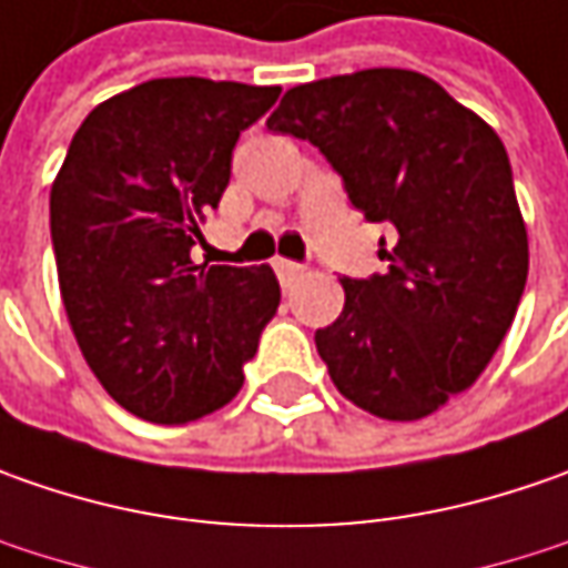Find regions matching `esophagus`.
Wrapping results in <instances>:
<instances>
[{
	"label": "esophagus",
	"mask_w": 568,
	"mask_h": 568,
	"mask_svg": "<svg viewBox=\"0 0 568 568\" xmlns=\"http://www.w3.org/2000/svg\"><path fill=\"white\" fill-rule=\"evenodd\" d=\"M274 274L284 287H291L296 277L303 274V265L300 262H291V258H274Z\"/></svg>",
	"instance_id": "1"
}]
</instances>
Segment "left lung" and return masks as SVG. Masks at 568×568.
Returning <instances> with one entry per match:
<instances>
[{"instance_id":"1","label":"left lung","mask_w":568,"mask_h":568,"mask_svg":"<svg viewBox=\"0 0 568 568\" xmlns=\"http://www.w3.org/2000/svg\"><path fill=\"white\" fill-rule=\"evenodd\" d=\"M268 129L316 144L351 205L395 230L382 250L388 268L344 277L341 316L316 332L332 382L382 420L439 410L487 369L528 281V233L499 135L407 69L291 88Z\"/></svg>"}]
</instances>
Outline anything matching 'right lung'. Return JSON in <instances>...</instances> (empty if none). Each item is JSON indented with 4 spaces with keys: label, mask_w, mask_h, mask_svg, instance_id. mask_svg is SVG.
<instances>
[{
    "label": "right lung",
    "mask_w": 568,
    "mask_h": 568,
    "mask_svg": "<svg viewBox=\"0 0 568 568\" xmlns=\"http://www.w3.org/2000/svg\"><path fill=\"white\" fill-rule=\"evenodd\" d=\"M281 88L154 78L81 122L50 192L65 316L110 398L189 424L243 388L281 303L268 265H195L199 224L230 183L243 129Z\"/></svg>",
    "instance_id": "obj_1"
}]
</instances>
